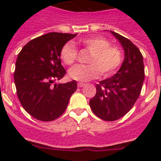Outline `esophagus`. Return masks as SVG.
<instances>
[{
	"mask_svg": "<svg viewBox=\"0 0 161 161\" xmlns=\"http://www.w3.org/2000/svg\"><path fill=\"white\" fill-rule=\"evenodd\" d=\"M78 87L79 88H81L83 87V86H85V83H82V82H79V83L77 84Z\"/></svg>",
	"mask_w": 161,
	"mask_h": 161,
	"instance_id": "1",
	"label": "esophagus"
}]
</instances>
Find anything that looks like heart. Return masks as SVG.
Segmentation results:
<instances>
[{
	"label": "heart",
	"mask_w": 161,
	"mask_h": 161,
	"mask_svg": "<svg viewBox=\"0 0 161 161\" xmlns=\"http://www.w3.org/2000/svg\"><path fill=\"white\" fill-rule=\"evenodd\" d=\"M80 42L91 52L89 65H76L69 70L68 75L72 79L87 81L100 76H109L116 71L123 61L122 50L117 46H111L108 39L94 36L83 38ZM60 58L67 65H72L77 59V51L74 43H65L60 50Z\"/></svg>",
	"instance_id": "b5f03b06"
}]
</instances>
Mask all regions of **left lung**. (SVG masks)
Masks as SVG:
<instances>
[{
    "instance_id": "obj_1",
    "label": "left lung",
    "mask_w": 161,
    "mask_h": 161,
    "mask_svg": "<svg viewBox=\"0 0 161 161\" xmlns=\"http://www.w3.org/2000/svg\"><path fill=\"white\" fill-rule=\"evenodd\" d=\"M110 32L123 46L124 60L117 73L96 85V95L89 102L94 114L105 121L118 120L130 111L144 80L143 55L139 48L128 38Z\"/></svg>"
}]
</instances>
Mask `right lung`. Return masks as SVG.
Returning <instances> with one entry per match:
<instances>
[{
    "mask_svg": "<svg viewBox=\"0 0 161 161\" xmlns=\"http://www.w3.org/2000/svg\"><path fill=\"white\" fill-rule=\"evenodd\" d=\"M76 35L48 33L30 41L18 54L14 72L17 94L25 111L38 120L58 119L77 89L76 80L52 85L66 74L61 48Z\"/></svg>",
    "mask_w": 161,
    "mask_h": 161,
    "instance_id": "1",
    "label": "right lung"
}]
</instances>
